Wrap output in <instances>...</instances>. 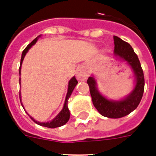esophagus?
<instances>
[{
  "instance_id": "obj_1",
  "label": "esophagus",
  "mask_w": 156,
  "mask_h": 156,
  "mask_svg": "<svg viewBox=\"0 0 156 156\" xmlns=\"http://www.w3.org/2000/svg\"><path fill=\"white\" fill-rule=\"evenodd\" d=\"M76 76H77V78H78V80L85 81L86 78H88L89 75L86 71L82 70V69H78L77 72H76Z\"/></svg>"
}]
</instances>
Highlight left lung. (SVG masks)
<instances>
[{
  "label": "left lung",
  "instance_id": "obj_1",
  "mask_svg": "<svg viewBox=\"0 0 156 156\" xmlns=\"http://www.w3.org/2000/svg\"><path fill=\"white\" fill-rule=\"evenodd\" d=\"M114 54L132 66L136 75V84L132 94L120 101H108L101 96L97 90L96 82L93 77H89L87 83L92 98L93 104L101 114L109 118H120L129 114L137 108L142 99L144 90V75L137 55L131 45L117 36H113Z\"/></svg>",
  "mask_w": 156,
  "mask_h": 156
}]
</instances>
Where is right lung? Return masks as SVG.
Segmentation results:
<instances>
[{
  "instance_id": "add662e5",
  "label": "right lung",
  "mask_w": 156,
  "mask_h": 156,
  "mask_svg": "<svg viewBox=\"0 0 156 156\" xmlns=\"http://www.w3.org/2000/svg\"><path fill=\"white\" fill-rule=\"evenodd\" d=\"M38 38H39V36H37V37H36L33 41L31 42V43H30V44L26 47L25 49L23 51L21 59H20V69H19L20 74V67H21L22 62H23V58H24V56H25L26 53H27V51L31 48V46L36 44V41L38 40ZM77 83H78V81H77V79L75 78V77H73V78L70 80V82H69V86H68L67 94H66V100H65V104H64L63 108H62V111L58 113V116H56L55 118L53 120H51V122H48V123H40L36 121V120H35L32 117L30 116L31 120H33V121H35L37 125H41V126H44V127H47V128H51V129H55V128L62 126V125H65L68 120H69V119H70V111H69L67 107L68 99H69V98H70V94H71V93L73 92V90H74V87H75V86L77 85ZM20 101H21V100H20ZM22 106H23V105H22Z\"/></svg>"
}]
</instances>
